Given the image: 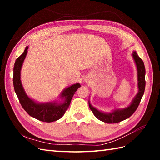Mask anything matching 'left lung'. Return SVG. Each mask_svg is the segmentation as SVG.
Segmentation results:
<instances>
[{
	"label": "left lung",
	"mask_w": 160,
	"mask_h": 160,
	"mask_svg": "<svg viewBox=\"0 0 160 160\" xmlns=\"http://www.w3.org/2000/svg\"><path fill=\"white\" fill-rule=\"evenodd\" d=\"M132 56L135 60L138 69V88L139 92L135 99L132 100V102L126 109L121 110H115L114 112L111 113H104L94 108L89 102V107L94 115L96 116L99 120L107 123H116L121 122L125 119L129 118L130 116L133 114L138 107L140 102L143 96L145 88V68L144 63L140 58L137 53L134 51Z\"/></svg>",
	"instance_id": "8db88e82"
}]
</instances>
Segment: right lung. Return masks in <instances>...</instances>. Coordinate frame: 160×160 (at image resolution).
<instances>
[{
	"instance_id": "1",
	"label": "right lung",
	"mask_w": 160,
	"mask_h": 160,
	"mask_svg": "<svg viewBox=\"0 0 160 160\" xmlns=\"http://www.w3.org/2000/svg\"><path fill=\"white\" fill-rule=\"evenodd\" d=\"M28 47L25 48L22 54L19 56L15 62L14 68H13V85H14L15 93L18 97L21 106L29 116L47 123L56 121L60 119L65 114L70 106L72 97L80 87V85L79 83L75 84L66 88L63 92L61 97L65 98V102L63 104H57L56 103L37 104L34 102L33 100L29 99L27 96L22 86L20 80L21 67L28 53Z\"/></svg>"
}]
</instances>
